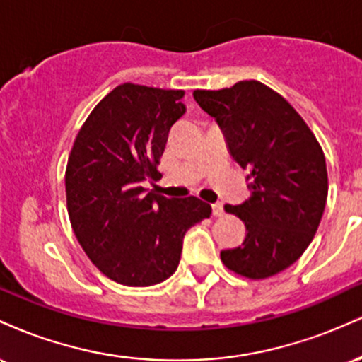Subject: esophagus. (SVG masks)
<instances>
[{"instance_id":"esophagus-1","label":"esophagus","mask_w":362,"mask_h":362,"mask_svg":"<svg viewBox=\"0 0 362 362\" xmlns=\"http://www.w3.org/2000/svg\"><path fill=\"white\" fill-rule=\"evenodd\" d=\"M223 213H224V209H223L221 202H214V204H213V214L214 216H223Z\"/></svg>"}]
</instances>
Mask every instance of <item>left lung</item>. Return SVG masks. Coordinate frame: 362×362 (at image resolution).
Wrapping results in <instances>:
<instances>
[{"label":"left lung","instance_id":"1","mask_svg":"<svg viewBox=\"0 0 362 362\" xmlns=\"http://www.w3.org/2000/svg\"><path fill=\"white\" fill-rule=\"evenodd\" d=\"M195 102L221 127L236 163L248 170L252 195L224 206L247 228L243 243L221 252L230 271L265 279L294 264L308 248L325 209V155L305 120L260 81L195 90Z\"/></svg>","mask_w":362,"mask_h":362}]
</instances>
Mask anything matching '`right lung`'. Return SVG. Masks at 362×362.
<instances>
[{
	"instance_id": "1",
	"label": "right lung",
	"mask_w": 362,
	"mask_h": 362,
	"mask_svg": "<svg viewBox=\"0 0 362 362\" xmlns=\"http://www.w3.org/2000/svg\"><path fill=\"white\" fill-rule=\"evenodd\" d=\"M182 90L124 83L91 110L66 167L73 231L90 260L112 281L146 288L168 279L190 226L211 216L201 199H168L144 189L168 132L185 114Z\"/></svg>"
}]
</instances>
